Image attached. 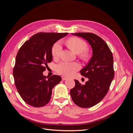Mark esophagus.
I'll list each match as a JSON object with an SVG mask.
<instances>
[{"mask_svg":"<svg viewBox=\"0 0 133 133\" xmlns=\"http://www.w3.org/2000/svg\"><path fill=\"white\" fill-rule=\"evenodd\" d=\"M62 80H65L67 79V78L65 77V76H62Z\"/></svg>","mask_w":133,"mask_h":133,"instance_id":"obj_1","label":"esophagus"}]
</instances>
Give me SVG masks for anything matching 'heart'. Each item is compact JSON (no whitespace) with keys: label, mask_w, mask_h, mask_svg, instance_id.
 Returning a JSON list of instances; mask_svg holds the SVG:
<instances>
[{"label":"heart","mask_w":133,"mask_h":133,"mask_svg":"<svg viewBox=\"0 0 133 133\" xmlns=\"http://www.w3.org/2000/svg\"><path fill=\"white\" fill-rule=\"evenodd\" d=\"M67 44L70 49L76 54L81 53L87 48V44L81 39L78 38H70L67 41ZM62 50V44L60 41L56 42L52 47L51 54L55 59L58 58ZM80 68L79 64L77 63L61 62L56 66V70L58 73L65 76L73 75Z\"/></svg>","instance_id":"1"}]
</instances>
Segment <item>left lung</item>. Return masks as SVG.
Segmentation results:
<instances>
[{
	"label": "left lung",
	"instance_id": "1",
	"mask_svg": "<svg viewBox=\"0 0 133 133\" xmlns=\"http://www.w3.org/2000/svg\"><path fill=\"white\" fill-rule=\"evenodd\" d=\"M88 42L92 55L89 63L80 71L82 75L88 78L82 85L74 80L75 85L70 91L74 103L79 107H93L105 97L114 76L113 57L107 44L93 33H72Z\"/></svg>",
	"mask_w": 133,
	"mask_h": 133
}]
</instances>
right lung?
<instances>
[{
  "label": "right lung",
  "instance_id": "add662e5",
  "mask_svg": "<svg viewBox=\"0 0 133 133\" xmlns=\"http://www.w3.org/2000/svg\"><path fill=\"white\" fill-rule=\"evenodd\" d=\"M68 33H39L26 41L15 59L13 76L16 88L26 103L41 107L49 102L53 88L62 80L59 75L43 74L53 60L51 49L55 42Z\"/></svg>",
  "mask_w": 133,
  "mask_h": 133
}]
</instances>
